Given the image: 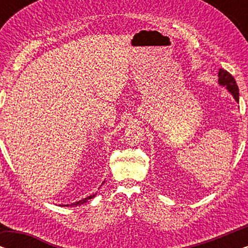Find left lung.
<instances>
[{
	"label": "left lung",
	"mask_w": 248,
	"mask_h": 248,
	"mask_svg": "<svg viewBox=\"0 0 248 248\" xmlns=\"http://www.w3.org/2000/svg\"><path fill=\"white\" fill-rule=\"evenodd\" d=\"M218 77H219L218 82L220 86L226 87L227 90H228L229 93L232 94V97L235 98V100L239 101V90H238V87H237L236 81L233 79L232 74H230L228 71L220 69Z\"/></svg>",
	"instance_id": "left-lung-1"
}]
</instances>
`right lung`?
Listing matches in <instances>:
<instances>
[{
    "mask_svg": "<svg viewBox=\"0 0 248 248\" xmlns=\"http://www.w3.org/2000/svg\"><path fill=\"white\" fill-rule=\"evenodd\" d=\"M94 196H96V194H93V195H90V196H88V198L83 199V200H81V201H78V202H74V203H72V204H71V206H77V205H81V204H83V203L88 202V200L93 199V198H94ZM62 206H69V204H66V205L64 204V205H62Z\"/></svg>",
    "mask_w": 248,
    "mask_h": 248,
    "instance_id": "obj_1",
    "label": "right lung"
}]
</instances>
